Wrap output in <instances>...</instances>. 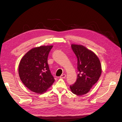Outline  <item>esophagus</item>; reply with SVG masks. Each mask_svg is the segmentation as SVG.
<instances>
[{
    "instance_id": "1",
    "label": "esophagus",
    "mask_w": 122,
    "mask_h": 122,
    "mask_svg": "<svg viewBox=\"0 0 122 122\" xmlns=\"http://www.w3.org/2000/svg\"><path fill=\"white\" fill-rule=\"evenodd\" d=\"M66 77V74H62L60 76V78H65Z\"/></svg>"
}]
</instances>
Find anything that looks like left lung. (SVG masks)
Listing matches in <instances>:
<instances>
[{
    "mask_svg": "<svg viewBox=\"0 0 122 122\" xmlns=\"http://www.w3.org/2000/svg\"><path fill=\"white\" fill-rule=\"evenodd\" d=\"M71 47L78 60L79 73L76 82L70 88L73 94L82 96L98 81L102 73L101 65L97 55L85 46L72 44Z\"/></svg>",
    "mask_w": 122,
    "mask_h": 122,
    "instance_id": "obj_1",
    "label": "left lung"
}]
</instances>
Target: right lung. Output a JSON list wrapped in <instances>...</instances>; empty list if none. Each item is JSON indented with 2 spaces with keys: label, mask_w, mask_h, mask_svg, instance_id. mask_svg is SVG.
Returning a JSON list of instances; mask_svg holds the SVG:
<instances>
[{
  "label": "right lung",
  "mask_w": 122,
  "mask_h": 122,
  "mask_svg": "<svg viewBox=\"0 0 122 122\" xmlns=\"http://www.w3.org/2000/svg\"><path fill=\"white\" fill-rule=\"evenodd\" d=\"M52 45L33 48L21 58L18 73L24 86L36 94L45 93L54 82L48 64Z\"/></svg>",
  "instance_id": "1"
}]
</instances>
